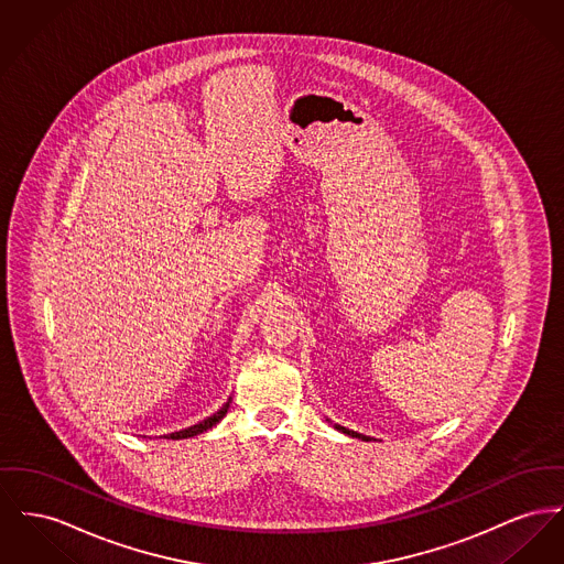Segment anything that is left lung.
<instances>
[{
    "instance_id": "left-lung-1",
    "label": "left lung",
    "mask_w": 564,
    "mask_h": 564,
    "mask_svg": "<svg viewBox=\"0 0 564 564\" xmlns=\"http://www.w3.org/2000/svg\"><path fill=\"white\" fill-rule=\"evenodd\" d=\"M334 429L338 432H343V434H349V436H354V438H362V441H370V436H366V434H360V432L349 431V429H343V426H338V424H334Z\"/></svg>"
}]
</instances>
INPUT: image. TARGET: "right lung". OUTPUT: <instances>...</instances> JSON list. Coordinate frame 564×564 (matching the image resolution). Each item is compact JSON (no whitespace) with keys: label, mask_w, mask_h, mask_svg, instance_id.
I'll use <instances>...</instances> for the list:
<instances>
[{"label":"right lung","mask_w":564,"mask_h":564,"mask_svg":"<svg viewBox=\"0 0 564 564\" xmlns=\"http://www.w3.org/2000/svg\"><path fill=\"white\" fill-rule=\"evenodd\" d=\"M230 402H232V398L217 411V413H213L210 417H206V420H202L199 424L196 426H189V429H185V431L172 432V434H166V438H172V441H178V438H189V436H196V434H202V432L208 431V429H213L215 424H219L224 417H226V413H228V409H230Z\"/></svg>","instance_id":"1"}]
</instances>
